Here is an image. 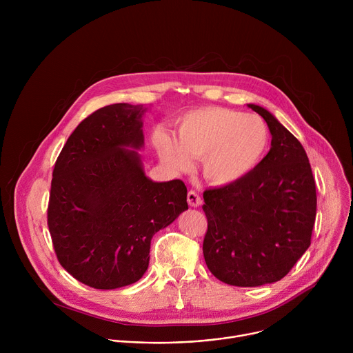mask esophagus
<instances>
[{
    "label": "esophagus",
    "instance_id": "34e87169",
    "mask_svg": "<svg viewBox=\"0 0 353 353\" xmlns=\"http://www.w3.org/2000/svg\"><path fill=\"white\" fill-rule=\"evenodd\" d=\"M187 201H188L190 207H199L201 204H203V199H201V196L195 191H188Z\"/></svg>",
    "mask_w": 353,
    "mask_h": 353
}]
</instances>
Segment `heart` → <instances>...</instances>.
Returning <instances> with one entry per match:
<instances>
[{
    "mask_svg": "<svg viewBox=\"0 0 353 353\" xmlns=\"http://www.w3.org/2000/svg\"><path fill=\"white\" fill-rule=\"evenodd\" d=\"M268 145L270 131L260 116L215 106L183 114L177 139L163 131L157 134L158 152L169 169L184 172L192 159H201L204 177L219 187L247 177L265 157Z\"/></svg>",
    "mask_w": 353,
    "mask_h": 353,
    "instance_id": "1",
    "label": "heart"
}]
</instances>
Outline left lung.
Listing matches in <instances>:
<instances>
[{"mask_svg": "<svg viewBox=\"0 0 353 353\" xmlns=\"http://www.w3.org/2000/svg\"><path fill=\"white\" fill-rule=\"evenodd\" d=\"M267 123L271 149L241 181L207 190L208 270L233 286L282 279L310 245L317 195L305 148L267 109L250 103Z\"/></svg>", "mask_w": 353, "mask_h": 353, "instance_id": "1", "label": "left lung"}]
</instances>
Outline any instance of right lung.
<instances>
[{
	"label": "right lung",
	"mask_w": 353,
	"mask_h": 353,
	"mask_svg": "<svg viewBox=\"0 0 353 353\" xmlns=\"http://www.w3.org/2000/svg\"><path fill=\"white\" fill-rule=\"evenodd\" d=\"M143 105L116 103L86 117L56 162L47 223L60 264L94 289L142 278L150 240L188 210L181 180L152 181L143 148Z\"/></svg>",
	"instance_id": "right-lung-1"
}]
</instances>
